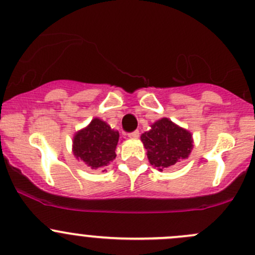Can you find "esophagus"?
Returning <instances> with one entry per match:
<instances>
[{
	"mask_svg": "<svg viewBox=\"0 0 255 255\" xmlns=\"http://www.w3.org/2000/svg\"><path fill=\"white\" fill-rule=\"evenodd\" d=\"M128 136H129L130 139H138L139 138V132H138V130H134V132H132V133H128Z\"/></svg>",
	"mask_w": 255,
	"mask_h": 255,
	"instance_id": "esophagus-1",
	"label": "esophagus"
}]
</instances>
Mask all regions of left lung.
I'll return each instance as SVG.
<instances>
[{"label":"left lung","mask_w":255,"mask_h":255,"mask_svg":"<svg viewBox=\"0 0 255 255\" xmlns=\"http://www.w3.org/2000/svg\"><path fill=\"white\" fill-rule=\"evenodd\" d=\"M151 129L143 133L140 140L146 149L149 162L159 171L188 159L193 149L192 133L179 127L170 119L157 120Z\"/></svg>","instance_id":"8db88e82"}]
</instances>
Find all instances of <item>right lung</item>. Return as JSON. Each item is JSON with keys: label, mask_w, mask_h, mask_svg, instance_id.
<instances>
[{"label": "right lung", "mask_w": 255, "mask_h": 255, "mask_svg": "<svg viewBox=\"0 0 255 255\" xmlns=\"http://www.w3.org/2000/svg\"><path fill=\"white\" fill-rule=\"evenodd\" d=\"M119 139V130L112 129L105 121L95 117L87 127L74 134L72 151L77 160L93 170L104 168L116 157L115 150Z\"/></svg>", "instance_id": "right-lung-1"}]
</instances>
